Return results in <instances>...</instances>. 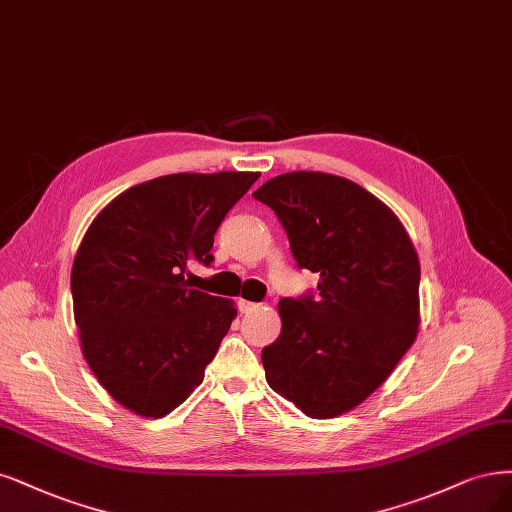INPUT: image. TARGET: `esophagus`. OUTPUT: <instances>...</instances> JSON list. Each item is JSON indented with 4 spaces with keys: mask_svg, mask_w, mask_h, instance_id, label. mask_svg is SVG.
Instances as JSON below:
<instances>
[{
    "mask_svg": "<svg viewBox=\"0 0 512 512\" xmlns=\"http://www.w3.org/2000/svg\"><path fill=\"white\" fill-rule=\"evenodd\" d=\"M237 307H239L241 313H252V311H256L260 305H258V303H252V301H243V298H241V301L237 303Z\"/></svg>",
    "mask_w": 512,
    "mask_h": 512,
    "instance_id": "1",
    "label": "esophagus"
}]
</instances>
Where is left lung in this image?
<instances>
[{
    "label": "left lung",
    "mask_w": 512,
    "mask_h": 512,
    "mask_svg": "<svg viewBox=\"0 0 512 512\" xmlns=\"http://www.w3.org/2000/svg\"><path fill=\"white\" fill-rule=\"evenodd\" d=\"M317 298H281V332L262 349L271 390L307 417H337L392 375L419 328V258L394 211L351 180L292 171L264 182Z\"/></svg>",
    "instance_id": "1"
}]
</instances>
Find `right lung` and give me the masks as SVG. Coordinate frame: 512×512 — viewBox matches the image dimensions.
<instances>
[{
	"instance_id": "right-lung-1",
	"label": "right lung",
	"mask_w": 512,
	"mask_h": 512,
	"mask_svg": "<svg viewBox=\"0 0 512 512\" xmlns=\"http://www.w3.org/2000/svg\"><path fill=\"white\" fill-rule=\"evenodd\" d=\"M254 171L171 173L137 184L88 226L72 267L86 364L142 417H165L203 381L231 328L233 301L190 288L192 262L214 260L220 222Z\"/></svg>"
}]
</instances>
